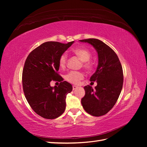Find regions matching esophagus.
<instances>
[{
  "label": "esophagus",
  "mask_w": 147,
  "mask_h": 147,
  "mask_svg": "<svg viewBox=\"0 0 147 147\" xmlns=\"http://www.w3.org/2000/svg\"><path fill=\"white\" fill-rule=\"evenodd\" d=\"M78 88V86H75V85H73V90H76V89Z\"/></svg>",
  "instance_id": "34e87169"
}]
</instances>
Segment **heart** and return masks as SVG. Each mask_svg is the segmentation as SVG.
Returning <instances> with one entry per match:
<instances>
[{
    "mask_svg": "<svg viewBox=\"0 0 147 147\" xmlns=\"http://www.w3.org/2000/svg\"><path fill=\"white\" fill-rule=\"evenodd\" d=\"M72 52L83 61V65L84 69L88 70H92L93 63L90 61L91 57V53L90 51L86 48H77L73 49ZM67 61V55L65 53L61 55L59 59V65L61 68L65 67ZM83 78L84 74L83 72L73 70L67 74L65 76V79L67 81L74 84L78 83Z\"/></svg>",
    "mask_w": 147,
    "mask_h": 147,
    "instance_id": "1",
    "label": "heart"
}]
</instances>
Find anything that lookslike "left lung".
Wrapping results in <instances>:
<instances>
[{
	"instance_id": "1",
	"label": "left lung",
	"mask_w": 147,
	"mask_h": 147,
	"mask_svg": "<svg viewBox=\"0 0 147 147\" xmlns=\"http://www.w3.org/2000/svg\"><path fill=\"white\" fill-rule=\"evenodd\" d=\"M91 44L98 55V65L90 78L96 82L95 91L87 85L82 104L86 112L94 117L107 113L113 108L121 92L123 84V69L115 52L100 40L88 38L79 40Z\"/></svg>"
}]
</instances>
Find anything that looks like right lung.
Instances as JSON below:
<instances>
[{
    "mask_svg": "<svg viewBox=\"0 0 147 147\" xmlns=\"http://www.w3.org/2000/svg\"><path fill=\"white\" fill-rule=\"evenodd\" d=\"M47 42L30 53L26 59L22 76L26 100L34 112L46 119H55L65 109L67 94L72 91L70 83L57 73L61 55L74 43ZM53 80L61 81L52 87Z\"/></svg>",
    "mask_w": 147,
    "mask_h": 147,
    "instance_id": "obj_1",
    "label": "right lung"
}]
</instances>
